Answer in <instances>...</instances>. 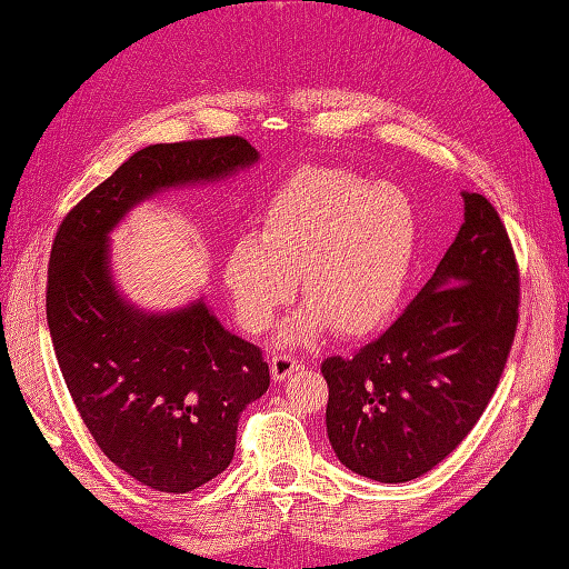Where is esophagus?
<instances>
[{
	"label": "esophagus",
	"mask_w": 569,
	"mask_h": 569,
	"mask_svg": "<svg viewBox=\"0 0 569 569\" xmlns=\"http://www.w3.org/2000/svg\"><path fill=\"white\" fill-rule=\"evenodd\" d=\"M298 367H300V362L293 358V355L281 352V355H273V358H271V375H273L276 382H283L286 377H291L298 370Z\"/></svg>",
	"instance_id": "esophagus-1"
}]
</instances>
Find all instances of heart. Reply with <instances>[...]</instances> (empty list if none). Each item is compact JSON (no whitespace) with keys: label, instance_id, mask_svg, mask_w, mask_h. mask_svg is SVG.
I'll return each instance as SVG.
<instances>
[{"label":"heart","instance_id":"1","mask_svg":"<svg viewBox=\"0 0 569 569\" xmlns=\"http://www.w3.org/2000/svg\"><path fill=\"white\" fill-rule=\"evenodd\" d=\"M256 237H239L221 261V281L243 330L273 326L293 296L306 303L283 342H308L328 326L362 336L392 313L409 276L417 214L392 184H370L340 167H303L263 204Z\"/></svg>","mask_w":569,"mask_h":569}]
</instances>
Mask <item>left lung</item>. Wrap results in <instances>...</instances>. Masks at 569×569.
<instances>
[{"label": "left lung", "instance_id": "1", "mask_svg": "<svg viewBox=\"0 0 569 569\" xmlns=\"http://www.w3.org/2000/svg\"><path fill=\"white\" fill-rule=\"evenodd\" d=\"M466 219L437 271L380 338L322 360L328 439L380 483L431 471L491 402L518 330L520 271L496 207L463 192Z\"/></svg>", "mask_w": 569, "mask_h": 569}]
</instances>
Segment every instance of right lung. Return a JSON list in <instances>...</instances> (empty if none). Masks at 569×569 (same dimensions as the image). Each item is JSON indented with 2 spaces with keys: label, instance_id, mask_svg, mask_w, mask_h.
<instances>
[{
  "label": "right lung",
  "instance_id": "1",
  "mask_svg": "<svg viewBox=\"0 0 569 569\" xmlns=\"http://www.w3.org/2000/svg\"><path fill=\"white\" fill-rule=\"evenodd\" d=\"M259 160L239 136L150 144L63 217L51 243L47 320L83 425L120 471L187 493L233 459L241 411L271 385L256 345L231 336L202 300L148 316L108 271V231L162 187L219 180Z\"/></svg>",
  "mask_w": 569,
  "mask_h": 569
}]
</instances>
